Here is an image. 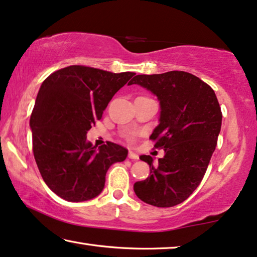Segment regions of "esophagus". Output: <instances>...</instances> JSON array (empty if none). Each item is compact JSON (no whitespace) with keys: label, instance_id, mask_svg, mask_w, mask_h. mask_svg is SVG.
Wrapping results in <instances>:
<instances>
[{"label":"esophagus","instance_id":"1","mask_svg":"<svg viewBox=\"0 0 257 257\" xmlns=\"http://www.w3.org/2000/svg\"><path fill=\"white\" fill-rule=\"evenodd\" d=\"M128 158L132 159V160H138V159H139V155H138L137 153H135V152H133V151H130L128 152Z\"/></svg>","mask_w":257,"mask_h":257}]
</instances>
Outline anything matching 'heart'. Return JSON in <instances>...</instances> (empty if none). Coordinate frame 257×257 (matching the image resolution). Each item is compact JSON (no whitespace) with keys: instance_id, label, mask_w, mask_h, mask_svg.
Wrapping results in <instances>:
<instances>
[{"instance_id":"obj_1","label":"heart","mask_w":257,"mask_h":257,"mask_svg":"<svg viewBox=\"0 0 257 257\" xmlns=\"http://www.w3.org/2000/svg\"><path fill=\"white\" fill-rule=\"evenodd\" d=\"M135 136H136V133H130V135H128V138H130V139H132V138L135 137Z\"/></svg>"}]
</instances>
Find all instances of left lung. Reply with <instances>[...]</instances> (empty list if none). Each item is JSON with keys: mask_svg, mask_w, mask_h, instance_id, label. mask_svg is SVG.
Instances as JSON below:
<instances>
[{"mask_svg": "<svg viewBox=\"0 0 257 257\" xmlns=\"http://www.w3.org/2000/svg\"><path fill=\"white\" fill-rule=\"evenodd\" d=\"M128 84H139L158 97L159 125L150 139L165 150L156 165L150 155L140 156L151 174L133 189L150 205L175 206L198 187L217 146L222 119L217 96L199 77L180 70L137 75Z\"/></svg>", "mask_w": 257, "mask_h": 257, "instance_id": "8db88e82", "label": "left lung"}]
</instances>
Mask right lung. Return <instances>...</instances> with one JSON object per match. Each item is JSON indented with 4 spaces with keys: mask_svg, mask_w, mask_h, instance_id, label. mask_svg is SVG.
<instances>
[{
    "mask_svg": "<svg viewBox=\"0 0 257 257\" xmlns=\"http://www.w3.org/2000/svg\"><path fill=\"white\" fill-rule=\"evenodd\" d=\"M133 75L69 66L40 85L30 118L33 155L44 182L62 199L95 198L110 166L127 156L126 148L113 143L96 148L87 141V133Z\"/></svg>",
    "mask_w": 257,
    "mask_h": 257,
    "instance_id": "1",
    "label": "right lung"
}]
</instances>
